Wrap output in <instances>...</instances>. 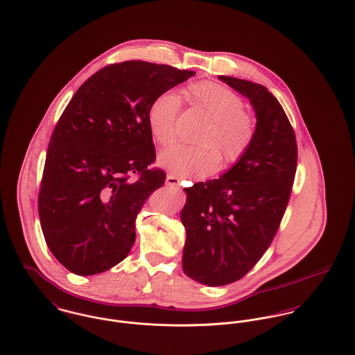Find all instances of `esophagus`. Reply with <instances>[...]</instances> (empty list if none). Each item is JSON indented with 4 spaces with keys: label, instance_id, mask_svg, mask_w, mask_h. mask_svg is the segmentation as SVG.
<instances>
[{
    "label": "esophagus",
    "instance_id": "esophagus-1",
    "mask_svg": "<svg viewBox=\"0 0 355 355\" xmlns=\"http://www.w3.org/2000/svg\"><path fill=\"white\" fill-rule=\"evenodd\" d=\"M180 181H181V178H178V177H175V175H171V174H168V175L166 177V184L170 185V187H178Z\"/></svg>",
    "mask_w": 355,
    "mask_h": 355
}]
</instances>
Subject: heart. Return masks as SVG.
<instances>
[{"label": "heart", "mask_w": 355, "mask_h": 355, "mask_svg": "<svg viewBox=\"0 0 355 355\" xmlns=\"http://www.w3.org/2000/svg\"><path fill=\"white\" fill-rule=\"evenodd\" d=\"M193 108L208 116L198 146H174L159 155V164L181 177H207L220 164H238L251 148L258 130L257 117L245 108L243 98L230 87L214 81L193 82L185 89ZM181 112L180 97L170 90L159 93L147 110L153 137L167 147L177 140V123Z\"/></svg>", "instance_id": "obj_1"}]
</instances>
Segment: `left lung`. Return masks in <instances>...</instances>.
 I'll list each match as a JSON object with an SVG mask.
<instances>
[{"instance_id": "8db88e82", "label": "left lung", "mask_w": 355, "mask_h": 355, "mask_svg": "<svg viewBox=\"0 0 355 355\" xmlns=\"http://www.w3.org/2000/svg\"><path fill=\"white\" fill-rule=\"evenodd\" d=\"M245 96L257 114V137L218 180L185 188L184 272L221 286L245 277L262 258L286 211L297 168L295 130L281 104L259 83L220 76Z\"/></svg>"}]
</instances>
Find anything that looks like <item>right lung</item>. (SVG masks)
<instances>
[{"instance_id": "add662e5", "label": "right lung", "mask_w": 355, "mask_h": 355, "mask_svg": "<svg viewBox=\"0 0 355 355\" xmlns=\"http://www.w3.org/2000/svg\"><path fill=\"white\" fill-rule=\"evenodd\" d=\"M196 73L112 63L82 83L55 125L39 191L46 243L71 273H103L135 243V220L166 180L147 123L151 101Z\"/></svg>"}]
</instances>
